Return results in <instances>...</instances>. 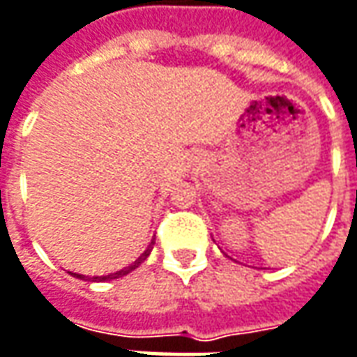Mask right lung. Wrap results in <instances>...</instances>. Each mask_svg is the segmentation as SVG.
<instances>
[{
    "instance_id": "1",
    "label": "right lung",
    "mask_w": 357,
    "mask_h": 357,
    "mask_svg": "<svg viewBox=\"0 0 357 357\" xmlns=\"http://www.w3.org/2000/svg\"><path fill=\"white\" fill-rule=\"evenodd\" d=\"M153 244L155 242L151 241V244L145 248V252L137 259V261H133L131 264H127V266H123V268H119V271H113V273H105V275H80V273H73V271H68L73 277H76V279H82V281H95V283H102V281H113V279H119V277H125V275H129L131 271H135L137 266L141 264V262L145 261L149 255H151V248H153Z\"/></svg>"
}]
</instances>
